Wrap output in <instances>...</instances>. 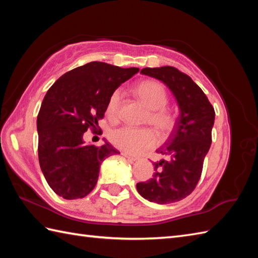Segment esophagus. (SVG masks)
Instances as JSON below:
<instances>
[{"label": "esophagus", "mask_w": 258, "mask_h": 258, "mask_svg": "<svg viewBox=\"0 0 258 258\" xmlns=\"http://www.w3.org/2000/svg\"><path fill=\"white\" fill-rule=\"evenodd\" d=\"M122 155H123V156H125L126 158H127L128 161H132V162H134V161H138V157H136V156H133V155H131V154H128V153H126V152H123V153H122Z\"/></svg>", "instance_id": "obj_1"}]
</instances>
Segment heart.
Here are the masks:
<instances>
[{"label":"heart","mask_w":258,"mask_h":258,"mask_svg":"<svg viewBox=\"0 0 258 258\" xmlns=\"http://www.w3.org/2000/svg\"><path fill=\"white\" fill-rule=\"evenodd\" d=\"M135 95L149 108L143 123L149 125L160 135L166 139L176 126L177 116L166 105L168 103V93L160 82L147 80L135 86ZM123 94L120 90H115L109 96L106 104V115L111 120H117L122 106ZM151 128L120 127L114 130L109 134V141L114 146L130 154H141L145 151L154 149L157 145V136Z\"/></svg>","instance_id":"1"}]
</instances>
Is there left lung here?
Returning <instances> with one entry per match:
<instances>
[{"mask_svg":"<svg viewBox=\"0 0 258 258\" xmlns=\"http://www.w3.org/2000/svg\"><path fill=\"white\" fill-rule=\"evenodd\" d=\"M141 73L164 82L176 97L180 111L169 139L156 151L167 160L155 162L153 177L136 184L144 199L169 204L187 197L199 183L212 144L215 111L201 87L176 68H145Z\"/></svg>","mask_w":258,"mask_h":258,"instance_id":"left-lung-1","label":"left lung"}]
</instances>
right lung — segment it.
I'll return each mask as SVG.
<instances>
[{"instance_id": "obj_1", "label": "right lung", "mask_w": 258, "mask_h": 258, "mask_svg": "<svg viewBox=\"0 0 258 258\" xmlns=\"http://www.w3.org/2000/svg\"><path fill=\"white\" fill-rule=\"evenodd\" d=\"M139 71L91 62L69 71L47 91L37 116V152L46 182L58 196L78 200L89 195L102 162L119 153L107 142L84 145L83 135L101 130L97 122L109 96Z\"/></svg>"}]
</instances>
